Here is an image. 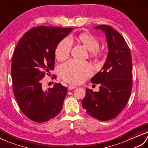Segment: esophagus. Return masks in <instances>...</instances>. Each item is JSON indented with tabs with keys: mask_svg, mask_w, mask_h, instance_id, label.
<instances>
[{
	"mask_svg": "<svg viewBox=\"0 0 148 148\" xmlns=\"http://www.w3.org/2000/svg\"><path fill=\"white\" fill-rule=\"evenodd\" d=\"M75 88H76V87L74 86V85H69L68 87V89L69 90H71L74 89Z\"/></svg>",
	"mask_w": 148,
	"mask_h": 148,
	"instance_id": "esophagus-1",
	"label": "esophagus"
}]
</instances>
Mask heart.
Segmentation results:
<instances>
[{"label": "heart", "instance_id": "b5f03b06", "mask_svg": "<svg viewBox=\"0 0 148 148\" xmlns=\"http://www.w3.org/2000/svg\"><path fill=\"white\" fill-rule=\"evenodd\" d=\"M78 41L86 47L90 52V57L99 59L104 56L103 51L100 49L99 39L89 33L84 32L78 35ZM72 41L70 37H66L61 40L55 50V57L62 61L70 55ZM92 68L87 62L77 60H70L62 64L59 73L62 79L67 82L79 84L82 83L92 74Z\"/></svg>", "mask_w": 148, "mask_h": 148}]
</instances>
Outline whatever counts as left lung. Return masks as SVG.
Wrapping results in <instances>:
<instances>
[{
    "label": "left lung",
    "mask_w": 148,
    "mask_h": 148,
    "mask_svg": "<svg viewBox=\"0 0 148 148\" xmlns=\"http://www.w3.org/2000/svg\"><path fill=\"white\" fill-rule=\"evenodd\" d=\"M94 28L104 32L109 52L103 67L90 80L94 84H101L99 91L86 88L82 103L89 115L108 121L119 115L129 101L132 88V56L120 33L106 25Z\"/></svg>",
    "instance_id": "8db88e82"
}]
</instances>
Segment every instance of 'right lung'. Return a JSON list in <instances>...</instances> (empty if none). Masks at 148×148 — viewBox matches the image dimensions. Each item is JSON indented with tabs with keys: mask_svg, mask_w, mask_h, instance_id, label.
I'll list each match as a JSON object with an SVG mask.
<instances>
[{
	"mask_svg": "<svg viewBox=\"0 0 148 148\" xmlns=\"http://www.w3.org/2000/svg\"><path fill=\"white\" fill-rule=\"evenodd\" d=\"M72 29L34 27L25 33L14 49L11 66L13 92L21 111L35 122L53 119L63 108L67 88L55 84L53 88L44 90L42 79L54 70L56 48Z\"/></svg>",
	"mask_w": 148,
	"mask_h": 148,
	"instance_id": "right-lung-1",
	"label": "right lung"
}]
</instances>
